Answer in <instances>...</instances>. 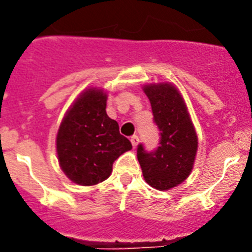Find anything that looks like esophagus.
<instances>
[{
  "label": "esophagus",
  "instance_id": "34e87169",
  "mask_svg": "<svg viewBox=\"0 0 252 252\" xmlns=\"http://www.w3.org/2000/svg\"><path fill=\"white\" fill-rule=\"evenodd\" d=\"M130 141H131V144H132L133 148H136L137 144H139V136H137V135H133V136H131Z\"/></svg>",
  "mask_w": 252,
  "mask_h": 252
}]
</instances>
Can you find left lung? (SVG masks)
Listing matches in <instances>:
<instances>
[{
	"mask_svg": "<svg viewBox=\"0 0 252 252\" xmlns=\"http://www.w3.org/2000/svg\"><path fill=\"white\" fill-rule=\"evenodd\" d=\"M144 92L151 103L154 122L160 131L157 150L137 146V160L146 183L169 190L189 177L198 149V137L187 104L170 83L146 84Z\"/></svg>",
	"mask_w": 252,
	"mask_h": 252,
	"instance_id": "left-lung-1",
	"label": "left lung"
}]
</instances>
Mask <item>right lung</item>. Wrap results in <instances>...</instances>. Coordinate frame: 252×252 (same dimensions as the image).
<instances>
[{"label":"right lung","mask_w":252,"mask_h":252,"mask_svg":"<svg viewBox=\"0 0 252 252\" xmlns=\"http://www.w3.org/2000/svg\"><path fill=\"white\" fill-rule=\"evenodd\" d=\"M107 94L88 88L64 116L57 135V153L64 174L79 186L98 184L112 173L120 155L131 150L119 124L106 112Z\"/></svg>","instance_id":"add662e5"}]
</instances>
